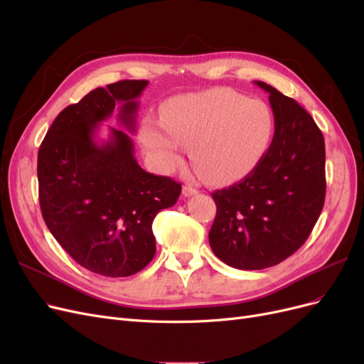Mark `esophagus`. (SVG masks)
<instances>
[{
	"mask_svg": "<svg viewBox=\"0 0 364 364\" xmlns=\"http://www.w3.org/2000/svg\"><path fill=\"white\" fill-rule=\"evenodd\" d=\"M199 191H197L194 186H191V185H185L183 188H182V194L185 196V197H190V196H194V194H197Z\"/></svg>",
	"mask_w": 364,
	"mask_h": 364,
	"instance_id": "obj_1",
	"label": "esophagus"
}]
</instances>
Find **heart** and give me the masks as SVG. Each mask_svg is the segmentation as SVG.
I'll list each match as a JSON object with an SVG mask.
<instances>
[{"label":"heart","instance_id":"1","mask_svg":"<svg viewBox=\"0 0 364 364\" xmlns=\"http://www.w3.org/2000/svg\"><path fill=\"white\" fill-rule=\"evenodd\" d=\"M273 132L270 107L232 90L178 97L162 106L161 123L142 119L141 144L159 173H171L188 149L197 174L225 183L243 178L262 158Z\"/></svg>","mask_w":364,"mask_h":364}]
</instances>
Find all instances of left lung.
<instances>
[{
	"label": "left lung",
	"instance_id": "obj_1",
	"mask_svg": "<svg viewBox=\"0 0 364 364\" xmlns=\"http://www.w3.org/2000/svg\"><path fill=\"white\" fill-rule=\"evenodd\" d=\"M272 144L245 179L213 193L217 214L209 246L218 259L240 270L277 266L299 249L322 213L325 141L313 117L273 86Z\"/></svg>",
	"mask_w": 364,
	"mask_h": 364
}]
</instances>
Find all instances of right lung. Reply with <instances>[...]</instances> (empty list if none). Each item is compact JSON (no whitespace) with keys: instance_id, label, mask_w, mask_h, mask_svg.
Segmentation results:
<instances>
[{"instance_id":"1","label":"right lung","mask_w":364,"mask_h":364,"mask_svg":"<svg viewBox=\"0 0 364 364\" xmlns=\"http://www.w3.org/2000/svg\"><path fill=\"white\" fill-rule=\"evenodd\" d=\"M147 80H119L86 94L53 121L38 153L42 217L58 243L82 267L111 278L130 277L155 257L151 223L182 186L142 170L134 142L111 127L102 144L98 124L119 103V123L135 130L136 98Z\"/></svg>"}]
</instances>
